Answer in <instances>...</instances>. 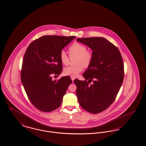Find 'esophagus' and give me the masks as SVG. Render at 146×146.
<instances>
[{
    "label": "esophagus",
    "instance_id": "34e87169",
    "mask_svg": "<svg viewBox=\"0 0 146 146\" xmlns=\"http://www.w3.org/2000/svg\"><path fill=\"white\" fill-rule=\"evenodd\" d=\"M74 79H75V78L73 77H71V79H72V82H73V81H74Z\"/></svg>",
    "mask_w": 146,
    "mask_h": 146
}]
</instances>
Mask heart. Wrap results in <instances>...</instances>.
I'll return each mask as SVG.
<instances>
[{
	"mask_svg": "<svg viewBox=\"0 0 146 146\" xmlns=\"http://www.w3.org/2000/svg\"><path fill=\"white\" fill-rule=\"evenodd\" d=\"M70 56H76V66H69L64 69V74L66 76L76 77L83 70V67H88L90 66L93 60V54L86 50V47L81 43L74 42L69 47ZM61 62L67 65L69 63L68 56L64 50L61 51L60 54Z\"/></svg>",
	"mask_w": 146,
	"mask_h": 146,
	"instance_id": "b5f03b06",
	"label": "heart"
}]
</instances>
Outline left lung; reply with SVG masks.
Returning <instances> with one entry per match:
<instances>
[{"label": "left lung", "mask_w": 146, "mask_h": 146, "mask_svg": "<svg viewBox=\"0 0 146 146\" xmlns=\"http://www.w3.org/2000/svg\"><path fill=\"white\" fill-rule=\"evenodd\" d=\"M77 41L89 47L93 54L92 63L83 74L86 80H74L78 100L83 109L98 113L111 105L120 90L124 77L123 60L118 48L105 38ZM92 81L94 84L89 85Z\"/></svg>", "instance_id": "1"}]
</instances>
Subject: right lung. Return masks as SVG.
I'll list each match as a JSON object with an SVG mask.
<instances>
[{
  "instance_id": "right-lung-1",
  "label": "right lung",
  "mask_w": 146,
  "mask_h": 146,
  "mask_svg": "<svg viewBox=\"0 0 146 146\" xmlns=\"http://www.w3.org/2000/svg\"><path fill=\"white\" fill-rule=\"evenodd\" d=\"M76 38L46 35L30 43L26 50L21 80L30 101L41 111H52L59 108L72 83L69 76L56 81L52 80V75L61 73L60 51Z\"/></svg>"
}]
</instances>
